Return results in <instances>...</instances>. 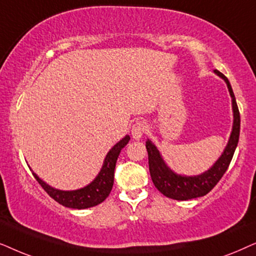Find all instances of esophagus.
<instances>
[{
	"label": "esophagus",
	"instance_id": "esophagus-1",
	"mask_svg": "<svg viewBox=\"0 0 256 256\" xmlns=\"http://www.w3.org/2000/svg\"><path fill=\"white\" fill-rule=\"evenodd\" d=\"M146 124L144 122H134V126H132V137H134L136 140H138V139H140L142 137V134H145L146 131Z\"/></svg>",
	"mask_w": 256,
	"mask_h": 256
}]
</instances>
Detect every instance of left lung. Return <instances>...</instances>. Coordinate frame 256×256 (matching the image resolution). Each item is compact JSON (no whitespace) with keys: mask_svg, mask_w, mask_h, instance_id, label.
I'll use <instances>...</instances> for the list:
<instances>
[{"mask_svg":"<svg viewBox=\"0 0 256 256\" xmlns=\"http://www.w3.org/2000/svg\"><path fill=\"white\" fill-rule=\"evenodd\" d=\"M214 72L226 82L228 91H230L232 97L234 120L233 128H232V134L226 148L224 150L222 154L216 160L212 168L208 171L194 176L176 174L164 162L162 154H160L158 148H156V145L150 139H148V142H146L150 174H151L152 182L159 192H162L165 196L171 198V199L190 200L194 199V198L206 196L210 190L214 188V186L220 182L224 172L227 171L228 166H230L232 162V158L234 156L235 148L238 146L240 136V112L239 108H238L236 100H235L234 92L232 90L230 83L227 80V77L218 70H214Z\"/></svg>","mask_w":256,"mask_h":256,"instance_id":"1","label":"left lung"}]
</instances>
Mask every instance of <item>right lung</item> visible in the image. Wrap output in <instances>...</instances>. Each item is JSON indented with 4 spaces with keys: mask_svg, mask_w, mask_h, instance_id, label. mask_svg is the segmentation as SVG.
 Here are the masks:
<instances>
[{
    "mask_svg": "<svg viewBox=\"0 0 256 256\" xmlns=\"http://www.w3.org/2000/svg\"><path fill=\"white\" fill-rule=\"evenodd\" d=\"M130 140V136H125L120 142H118L114 148H112L105 156L103 168L100 172L94 178V180L88 186L76 190H60L51 187L40 179L36 173L32 172V176L42 186V188L52 198L54 202L60 204L62 206L69 207L74 210H84L88 207L97 206L98 204L103 202L110 194L112 186H114V168L116 162H117L118 156L122 148H125Z\"/></svg>",
    "mask_w": 256,
    "mask_h": 256,
    "instance_id": "obj_1",
    "label": "right lung"
}]
</instances>
